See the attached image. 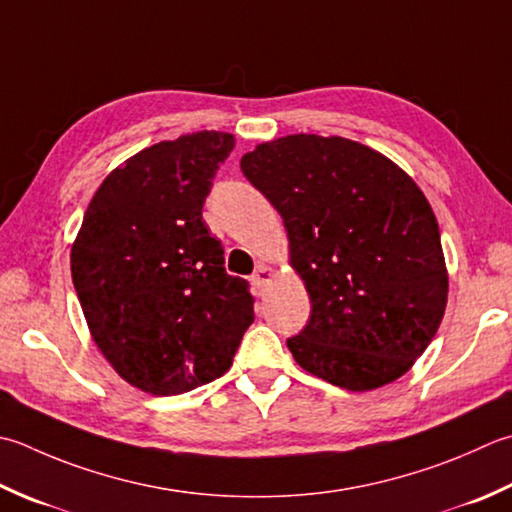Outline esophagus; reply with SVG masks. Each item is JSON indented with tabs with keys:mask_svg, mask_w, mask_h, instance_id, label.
Wrapping results in <instances>:
<instances>
[{
	"mask_svg": "<svg viewBox=\"0 0 512 512\" xmlns=\"http://www.w3.org/2000/svg\"><path fill=\"white\" fill-rule=\"evenodd\" d=\"M273 277V270H270V266L268 264H264V262H259L257 264V268H255V273H253V277H250V282H253L257 288H262L268 279Z\"/></svg>",
	"mask_w": 512,
	"mask_h": 512,
	"instance_id": "obj_1",
	"label": "esophagus"
}]
</instances>
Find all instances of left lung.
<instances>
[{"label":"left lung","instance_id":"left-lung-1","mask_svg":"<svg viewBox=\"0 0 512 512\" xmlns=\"http://www.w3.org/2000/svg\"><path fill=\"white\" fill-rule=\"evenodd\" d=\"M239 166L282 215L313 304L302 333L286 339L295 362L355 393L402 377L448 299L439 226L419 186L344 137H279Z\"/></svg>","mask_w":512,"mask_h":512}]
</instances>
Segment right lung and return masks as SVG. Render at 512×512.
Wrapping results in <instances>:
<instances>
[{"label": "right lung", "instance_id": "add662e5", "mask_svg": "<svg viewBox=\"0 0 512 512\" xmlns=\"http://www.w3.org/2000/svg\"><path fill=\"white\" fill-rule=\"evenodd\" d=\"M235 137L217 130L139 150L84 213L70 273L97 348L150 395H182L222 377L253 324L248 282L224 268L202 219Z\"/></svg>", "mask_w": 512, "mask_h": 512}]
</instances>
